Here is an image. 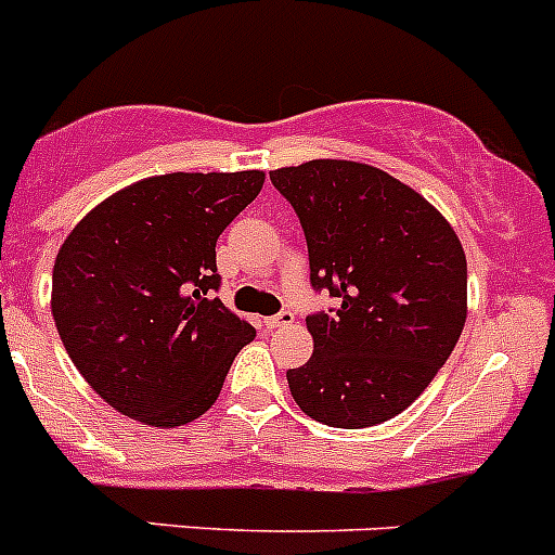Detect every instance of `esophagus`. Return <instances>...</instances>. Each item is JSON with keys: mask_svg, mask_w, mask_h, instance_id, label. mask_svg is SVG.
Masks as SVG:
<instances>
[{"mask_svg": "<svg viewBox=\"0 0 555 555\" xmlns=\"http://www.w3.org/2000/svg\"><path fill=\"white\" fill-rule=\"evenodd\" d=\"M293 320H295L293 312H279L273 314V318H268L266 325L268 328H287V325H293Z\"/></svg>", "mask_w": 555, "mask_h": 555, "instance_id": "esophagus-1", "label": "esophagus"}]
</instances>
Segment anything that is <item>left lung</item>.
I'll return each mask as SVG.
<instances>
[{
	"mask_svg": "<svg viewBox=\"0 0 555 555\" xmlns=\"http://www.w3.org/2000/svg\"><path fill=\"white\" fill-rule=\"evenodd\" d=\"M307 235L314 289L339 298L307 318L314 353L287 372L307 416L361 429L405 411L452 356L468 314L457 232L383 169L314 158L273 169Z\"/></svg>",
	"mask_w": 555,
	"mask_h": 555,
	"instance_id": "8db88e82",
	"label": "left lung"
}]
</instances>
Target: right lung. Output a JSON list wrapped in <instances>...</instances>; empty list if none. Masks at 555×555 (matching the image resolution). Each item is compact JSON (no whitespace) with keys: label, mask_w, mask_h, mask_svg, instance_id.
Returning <instances> with one entry per match:
<instances>
[{"label":"right lung","mask_w":555,"mask_h":555,"mask_svg":"<svg viewBox=\"0 0 555 555\" xmlns=\"http://www.w3.org/2000/svg\"><path fill=\"white\" fill-rule=\"evenodd\" d=\"M266 172H172L126 185L70 230L54 260L51 314L103 402L180 427L219 400L251 323L214 298L216 241Z\"/></svg>","instance_id":"right-lung-1"}]
</instances>
